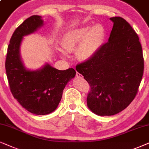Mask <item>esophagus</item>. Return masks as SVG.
Here are the masks:
<instances>
[{"label": "esophagus", "mask_w": 149, "mask_h": 149, "mask_svg": "<svg viewBox=\"0 0 149 149\" xmlns=\"http://www.w3.org/2000/svg\"><path fill=\"white\" fill-rule=\"evenodd\" d=\"M76 78H82L83 76L80 74V73H79L77 72L76 73Z\"/></svg>", "instance_id": "34e87169"}]
</instances>
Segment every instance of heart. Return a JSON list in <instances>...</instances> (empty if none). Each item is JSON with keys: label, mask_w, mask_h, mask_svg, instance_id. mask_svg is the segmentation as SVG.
Segmentation results:
<instances>
[{"label": "heart", "mask_w": 149, "mask_h": 149, "mask_svg": "<svg viewBox=\"0 0 149 149\" xmlns=\"http://www.w3.org/2000/svg\"><path fill=\"white\" fill-rule=\"evenodd\" d=\"M105 31L101 24H95L69 30L61 40V45L67 53L76 50L77 58L80 61H88L94 58L104 41ZM61 54L66 57L67 54L61 51Z\"/></svg>", "instance_id": "obj_1"}]
</instances>
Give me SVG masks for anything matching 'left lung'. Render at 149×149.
<instances>
[{"mask_svg":"<svg viewBox=\"0 0 149 149\" xmlns=\"http://www.w3.org/2000/svg\"><path fill=\"white\" fill-rule=\"evenodd\" d=\"M114 23L108 41L90 61L76 66L91 86L87 106L99 116H112L125 109L135 98L144 71L138 35L125 19Z\"/></svg>","mask_w":149,"mask_h":149,"instance_id":"obj_1","label":"left lung"}]
</instances>
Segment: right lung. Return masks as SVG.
Returning a JSON list of instances; mask_svg holds the SVG:
<instances>
[{"label":"right lung","mask_w":149,"mask_h":149,"mask_svg":"<svg viewBox=\"0 0 149 149\" xmlns=\"http://www.w3.org/2000/svg\"><path fill=\"white\" fill-rule=\"evenodd\" d=\"M40 15H33L15 29L7 48L5 69L13 96L25 110L36 115L56 110L67 83L76 76L73 68L58 70L48 63L33 70L25 67L20 54L24 37L35 33L43 26Z\"/></svg>","instance_id":"obj_1"}]
</instances>
